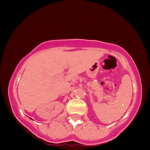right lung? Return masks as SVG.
Returning a JSON list of instances; mask_svg holds the SVG:
<instances>
[{
  "label": "right lung",
  "mask_w": 150,
  "mask_h": 150,
  "mask_svg": "<svg viewBox=\"0 0 150 150\" xmlns=\"http://www.w3.org/2000/svg\"><path fill=\"white\" fill-rule=\"evenodd\" d=\"M30 119H32V118H30Z\"/></svg>",
  "instance_id": "add662e5"
}]
</instances>
